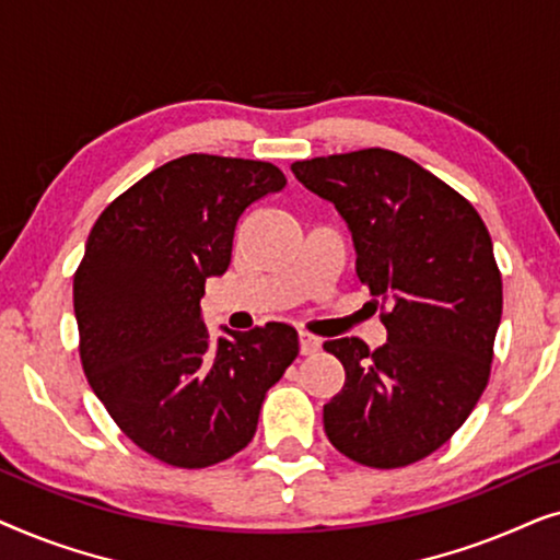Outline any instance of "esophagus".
<instances>
[{
	"mask_svg": "<svg viewBox=\"0 0 560 560\" xmlns=\"http://www.w3.org/2000/svg\"><path fill=\"white\" fill-rule=\"evenodd\" d=\"M298 341H301V354H316V351L320 349V339H316V336H311L305 331L298 334Z\"/></svg>",
	"mask_w": 560,
	"mask_h": 560,
	"instance_id": "esophagus-1",
	"label": "esophagus"
}]
</instances>
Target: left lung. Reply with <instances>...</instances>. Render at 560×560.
<instances>
[{
	"mask_svg": "<svg viewBox=\"0 0 560 560\" xmlns=\"http://www.w3.org/2000/svg\"><path fill=\"white\" fill-rule=\"evenodd\" d=\"M290 171L336 206L357 278L387 305V343L326 341L347 382L324 405L328 441L374 469L441 448L485 393L502 318V278L477 209L410 158L370 148Z\"/></svg>",
	"mask_w": 560,
	"mask_h": 560,
	"instance_id": "obj_1",
	"label": "left lung"
}]
</instances>
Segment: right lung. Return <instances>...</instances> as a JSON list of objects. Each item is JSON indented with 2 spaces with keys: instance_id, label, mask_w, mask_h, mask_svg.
Here are the masks:
<instances>
[{
  "instance_id": "obj_1",
  "label": "right lung",
  "mask_w": 560,
  "mask_h": 560,
  "mask_svg": "<svg viewBox=\"0 0 560 560\" xmlns=\"http://www.w3.org/2000/svg\"><path fill=\"white\" fill-rule=\"evenodd\" d=\"M285 188L272 163L183 155L96 219L73 308L89 385L129 441L160 462L203 469L257 431L265 393L298 357V331L267 324L211 339L201 298L232 262L247 206Z\"/></svg>"
}]
</instances>
